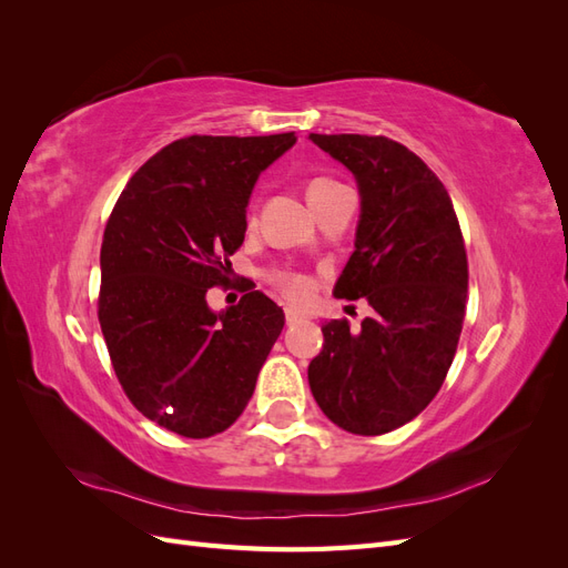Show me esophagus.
<instances>
[{
	"label": "esophagus",
	"mask_w": 568,
	"mask_h": 568,
	"mask_svg": "<svg viewBox=\"0 0 568 568\" xmlns=\"http://www.w3.org/2000/svg\"><path fill=\"white\" fill-rule=\"evenodd\" d=\"M284 317H286V324H288V326H294V324H298V322H303V320H305L301 313H296V311H294V307H286Z\"/></svg>",
	"instance_id": "1"
}]
</instances>
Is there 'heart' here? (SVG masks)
Returning a JSON list of instances; mask_svg holds the SVG:
<instances>
[{"mask_svg":"<svg viewBox=\"0 0 568 568\" xmlns=\"http://www.w3.org/2000/svg\"><path fill=\"white\" fill-rule=\"evenodd\" d=\"M338 182L332 178H313L307 182V199L317 201L324 192H329ZM270 282L274 284V288L280 291L284 298H288L291 303H305L313 294V282L305 277V274L291 272V270H274L270 274Z\"/></svg>","mask_w":568,"mask_h":568,"instance_id":"heart-1","label":"heart"}]
</instances>
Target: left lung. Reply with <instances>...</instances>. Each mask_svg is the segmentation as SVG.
I'll return each instance as SVG.
<instances>
[{"mask_svg": "<svg viewBox=\"0 0 568 568\" xmlns=\"http://www.w3.org/2000/svg\"><path fill=\"white\" fill-rule=\"evenodd\" d=\"M359 189L355 251L334 294L367 298L372 317L322 324L307 367L317 405L343 432L382 436L436 398L467 311V248L448 189L417 153L369 134H311Z\"/></svg>", "mask_w": 568, "mask_h": 568, "instance_id": "obj_1", "label": "left lung"}]
</instances>
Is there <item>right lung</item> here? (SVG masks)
I'll list each match as a JSON object with an SVG mask.
<instances>
[{
	"label": "right lung",
	"instance_id": "1",
	"mask_svg": "<svg viewBox=\"0 0 568 568\" xmlns=\"http://www.w3.org/2000/svg\"><path fill=\"white\" fill-rule=\"evenodd\" d=\"M296 144L192 134L163 146L125 184L101 242L99 324L130 403L184 438L230 428L282 334L284 313L246 291L225 313L205 294L230 284L246 205L263 170Z\"/></svg>",
	"mask_w": 568,
	"mask_h": 568
}]
</instances>
